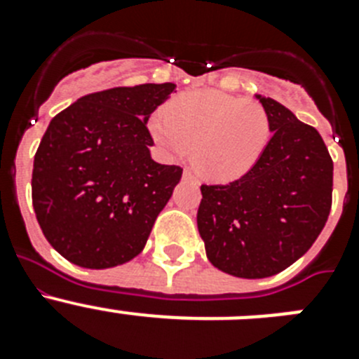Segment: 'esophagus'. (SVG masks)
<instances>
[{
    "label": "esophagus",
    "mask_w": 359,
    "mask_h": 359,
    "mask_svg": "<svg viewBox=\"0 0 359 359\" xmlns=\"http://www.w3.org/2000/svg\"><path fill=\"white\" fill-rule=\"evenodd\" d=\"M183 180H185V182H190V183H198L196 176L190 172V170H185V172H183Z\"/></svg>",
    "instance_id": "esophagus-1"
}]
</instances>
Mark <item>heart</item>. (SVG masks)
<instances>
[{"instance_id": "obj_1", "label": "heart", "mask_w": 359, "mask_h": 359, "mask_svg": "<svg viewBox=\"0 0 359 359\" xmlns=\"http://www.w3.org/2000/svg\"><path fill=\"white\" fill-rule=\"evenodd\" d=\"M154 140L176 156L194 147L198 172L212 182H233L259 161L271 136L269 116L255 100L214 90L189 91L151 122Z\"/></svg>"}]
</instances>
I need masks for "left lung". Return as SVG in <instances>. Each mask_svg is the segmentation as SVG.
Segmentation results:
<instances>
[{
	"instance_id": "1",
	"label": "left lung",
	"mask_w": 359,
	"mask_h": 359,
	"mask_svg": "<svg viewBox=\"0 0 359 359\" xmlns=\"http://www.w3.org/2000/svg\"><path fill=\"white\" fill-rule=\"evenodd\" d=\"M273 136L248 172L201 185L198 230L208 261L241 278L280 273L313 246L331 212L332 160L315 128L257 95Z\"/></svg>"
}]
</instances>
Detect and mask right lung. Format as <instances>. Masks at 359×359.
<instances>
[{"label":"right lung","mask_w":359,"mask_h":359,"mask_svg":"<svg viewBox=\"0 0 359 359\" xmlns=\"http://www.w3.org/2000/svg\"><path fill=\"white\" fill-rule=\"evenodd\" d=\"M174 88L97 91L50 122L34 158L32 205L44 237L73 264L113 268L144 250L183 172L149 151L147 120Z\"/></svg>","instance_id":"1"}]
</instances>
